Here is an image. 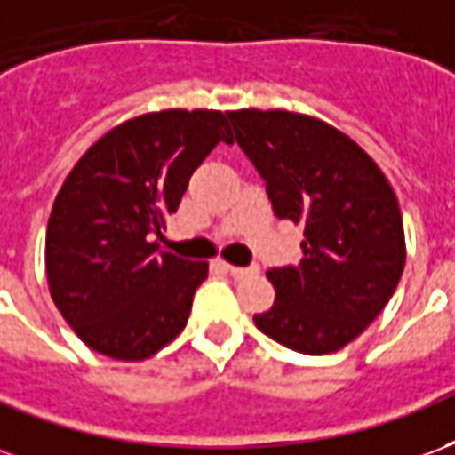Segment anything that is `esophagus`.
<instances>
[{
	"instance_id": "obj_1",
	"label": "esophagus",
	"mask_w": 455,
	"mask_h": 455,
	"mask_svg": "<svg viewBox=\"0 0 455 455\" xmlns=\"http://www.w3.org/2000/svg\"><path fill=\"white\" fill-rule=\"evenodd\" d=\"M220 267H223L232 278H244L257 271V268H247V267H232V264H228V261H220Z\"/></svg>"
}]
</instances>
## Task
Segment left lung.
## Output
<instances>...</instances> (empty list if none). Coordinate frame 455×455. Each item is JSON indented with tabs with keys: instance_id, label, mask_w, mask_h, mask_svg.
Wrapping results in <instances>:
<instances>
[{
	"instance_id": "1",
	"label": "left lung",
	"mask_w": 455,
	"mask_h": 455,
	"mask_svg": "<svg viewBox=\"0 0 455 455\" xmlns=\"http://www.w3.org/2000/svg\"><path fill=\"white\" fill-rule=\"evenodd\" d=\"M235 140L267 181L278 218L305 225L303 259L268 268L276 300L254 324L323 356L376 320L404 268V230L386 174L349 135L313 116L228 111Z\"/></svg>"
}]
</instances>
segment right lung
<instances>
[{"mask_svg":"<svg viewBox=\"0 0 455 455\" xmlns=\"http://www.w3.org/2000/svg\"><path fill=\"white\" fill-rule=\"evenodd\" d=\"M228 121L208 108H169L116 125L60 187L45 232L52 303L89 349L150 359L187 327L208 261L159 251L167 215Z\"/></svg>","mask_w":455,"mask_h":455,"instance_id":"right-lung-1","label":"right lung"}]
</instances>
